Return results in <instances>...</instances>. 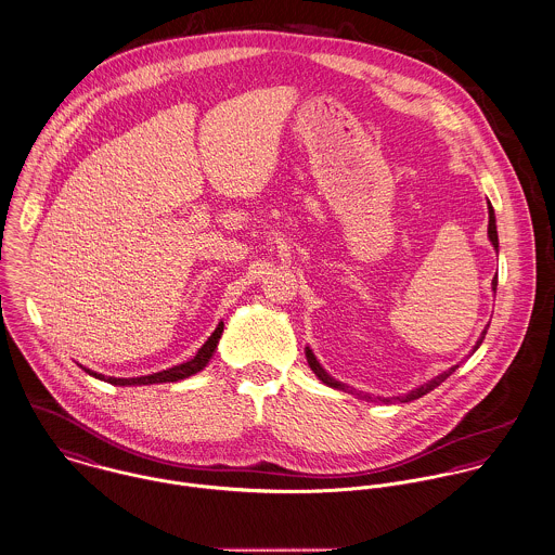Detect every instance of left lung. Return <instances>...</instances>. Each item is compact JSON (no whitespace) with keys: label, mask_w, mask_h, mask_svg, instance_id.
Segmentation results:
<instances>
[{"label":"left lung","mask_w":555,"mask_h":555,"mask_svg":"<svg viewBox=\"0 0 555 555\" xmlns=\"http://www.w3.org/2000/svg\"><path fill=\"white\" fill-rule=\"evenodd\" d=\"M488 212H490V223H488V238H490V243H492L493 248H495V253H498V232H495V215H493L492 204L488 206ZM495 287H498V276H493L492 281V289L495 292ZM488 327H490V323H488ZM488 327L483 330V334H481V338L477 340V345H475V349L473 351H477L479 347H481V343H483V338H486V334H488ZM307 362L310 370L317 374V378L321 380V383H325L327 387H334V389H340V391H347V393H358L353 387H349V385H345V383H340V380H336L334 376H330L323 366L317 362V358H314V353L310 351V347H307ZM460 369V364L457 366H451L449 370H444L442 374H438V376H434L431 380L428 383H424V385H420V387H415V389H411L409 393H404V396H393V398H378L380 402H411V400H417V398H422V396H426V393H430L434 387H438L447 376H451L455 370ZM358 396H362V398H366V400H372V396L369 393H358Z\"/></svg>","instance_id":"1"}]
</instances>
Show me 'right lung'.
Masks as SVG:
<instances>
[{
    "instance_id": "obj_1",
    "label": "right lung",
    "mask_w": 555,
    "mask_h": 555,
    "mask_svg": "<svg viewBox=\"0 0 555 555\" xmlns=\"http://www.w3.org/2000/svg\"><path fill=\"white\" fill-rule=\"evenodd\" d=\"M223 334V321H219L217 330L210 334V338L199 347V351L185 362V364H179L175 369L162 370V372H153V374H146V376H133V378H117V376H104L100 372H93V370L82 369L85 372H89L91 376L100 378V380H106L111 385H153V383H175V380H181L186 378L199 370L206 369V364L210 362L212 353L217 351V345H219V338Z\"/></svg>"
}]
</instances>
